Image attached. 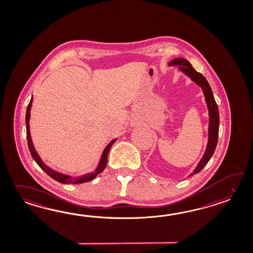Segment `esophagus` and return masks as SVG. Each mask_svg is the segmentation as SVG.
I'll list each match as a JSON object with an SVG mask.
<instances>
[{"mask_svg":"<svg viewBox=\"0 0 253 253\" xmlns=\"http://www.w3.org/2000/svg\"><path fill=\"white\" fill-rule=\"evenodd\" d=\"M137 124H138V122H137V121H132V122L130 123V126L134 127V126H137Z\"/></svg>","mask_w":253,"mask_h":253,"instance_id":"esophagus-1","label":"esophagus"}]
</instances>
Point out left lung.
I'll list each match as a JSON object with an SVG mask.
<instances>
[{
    "label": "left lung",
    "instance_id": "1",
    "mask_svg": "<svg viewBox=\"0 0 253 253\" xmlns=\"http://www.w3.org/2000/svg\"><path fill=\"white\" fill-rule=\"evenodd\" d=\"M169 66H179L180 72L184 73L191 81H193L196 84L199 85L202 88V91L205 96V101L207 103L209 110V131H208V143L206 147V151L203 154V157L198 163L196 168L193 170V172L189 175L191 177L192 175L196 174L200 172L204 166L208 163L211 158L212 157L215 149L218 142V136H219V108L214 99L213 93L211 86L209 84L207 80L202 75V73H198L194 70V68L191 66V63L183 58H176L174 60L169 62Z\"/></svg>",
    "mask_w": 253,
    "mask_h": 253
}]
</instances>
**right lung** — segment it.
Masks as SVG:
<instances>
[{
    "instance_id": "add662e5",
    "label": "right lung",
    "mask_w": 253,
    "mask_h": 253,
    "mask_svg": "<svg viewBox=\"0 0 253 253\" xmlns=\"http://www.w3.org/2000/svg\"><path fill=\"white\" fill-rule=\"evenodd\" d=\"M32 102H33V98L31 99V101L29 102L28 107H27V111H26V117H25V120H26V134H27L29 150H30V152H31L33 158H34V161L39 165L40 168L42 169V170H44L45 172L49 175L51 178H52L53 180H57V181H59V182H61V183H64V184H66V183H72V184L84 183V182H87V181L93 180L97 175L100 174L101 171L106 167L108 153L110 152L111 147H112L113 143L116 141L117 139H114V140H112V141L107 145L106 148L104 149V151H103L102 154H101L100 163L98 164V166H97V168H96L94 171L90 172V173H87V174L78 176V177H72V176H70V175L62 174V173H60V172H57L55 170H53L52 169L49 168V167L42 162V160L41 159L37 152L35 151V148H34L33 140H32V138H31L30 124H29V121H30V111H31V107H32Z\"/></svg>"
}]
</instances>
